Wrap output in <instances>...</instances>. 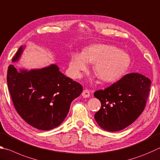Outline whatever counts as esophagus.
Here are the masks:
<instances>
[{
    "mask_svg": "<svg viewBox=\"0 0 160 160\" xmlns=\"http://www.w3.org/2000/svg\"><path fill=\"white\" fill-rule=\"evenodd\" d=\"M82 96L83 97V98H89L90 96V92L89 90L88 89H85L82 93Z\"/></svg>",
    "mask_w": 160,
    "mask_h": 160,
    "instance_id": "34e87169",
    "label": "esophagus"
}]
</instances>
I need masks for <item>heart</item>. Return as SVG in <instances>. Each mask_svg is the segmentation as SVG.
Here are the masks:
<instances>
[{
  "label": "heart",
  "instance_id": "b5f03b06",
  "mask_svg": "<svg viewBox=\"0 0 160 160\" xmlns=\"http://www.w3.org/2000/svg\"><path fill=\"white\" fill-rule=\"evenodd\" d=\"M88 62L94 63L93 71L106 82L120 80L130 65L129 54L115 46L97 44L89 47L82 53L72 54L69 62V71L73 78H80L88 68Z\"/></svg>",
  "mask_w": 160,
  "mask_h": 160
}]
</instances>
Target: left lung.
Returning <instances> with one entry per match:
<instances>
[{
    "instance_id": "8db88e82",
    "label": "left lung",
    "mask_w": 160,
    "mask_h": 160,
    "mask_svg": "<svg viewBox=\"0 0 160 160\" xmlns=\"http://www.w3.org/2000/svg\"><path fill=\"white\" fill-rule=\"evenodd\" d=\"M151 80L139 73H129L94 96L101 101L94 118L101 128L118 132L132 124L146 106Z\"/></svg>"
}]
</instances>
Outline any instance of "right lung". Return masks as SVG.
Segmentation results:
<instances>
[{
	"label": "right lung",
	"mask_w": 160,
	"mask_h": 160,
	"mask_svg": "<svg viewBox=\"0 0 160 160\" xmlns=\"http://www.w3.org/2000/svg\"><path fill=\"white\" fill-rule=\"evenodd\" d=\"M19 48L12 62L18 61L25 49ZM7 82L17 112L31 126L50 130L62 124L71 103L82 92V87L59 71L56 64L37 69H8Z\"/></svg>",
	"instance_id": "obj_1"
}]
</instances>
